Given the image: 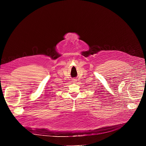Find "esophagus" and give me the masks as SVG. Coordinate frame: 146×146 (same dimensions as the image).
Instances as JSON below:
<instances>
[{"label": "esophagus", "mask_w": 146, "mask_h": 146, "mask_svg": "<svg viewBox=\"0 0 146 146\" xmlns=\"http://www.w3.org/2000/svg\"><path fill=\"white\" fill-rule=\"evenodd\" d=\"M76 81H77L76 80H73V82H76Z\"/></svg>", "instance_id": "34e87169"}]
</instances>
